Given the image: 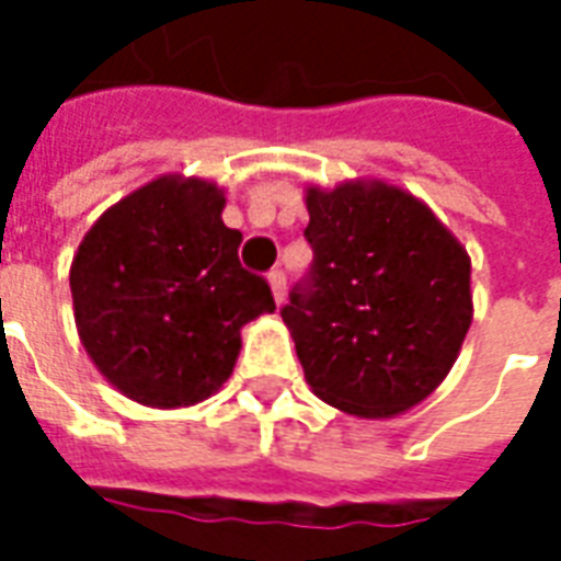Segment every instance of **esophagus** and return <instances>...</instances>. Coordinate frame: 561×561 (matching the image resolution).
Instances as JSON below:
<instances>
[{
	"mask_svg": "<svg viewBox=\"0 0 561 561\" xmlns=\"http://www.w3.org/2000/svg\"><path fill=\"white\" fill-rule=\"evenodd\" d=\"M270 288H273V297H276V304H282L285 300V285H288V276H285V270H270Z\"/></svg>",
	"mask_w": 561,
	"mask_h": 561,
	"instance_id": "esophagus-1",
	"label": "esophagus"
}]
</instances>
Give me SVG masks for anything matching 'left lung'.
I'll use <instances>...</instances> for the list:
<instances>
[{"label": "left lung", "mask_w": 561, "mask_h": 561, "mask_svg": "<svg viewBox=\"0 0 561 561\" xmlns=\"http://www.w3.org/2000/svg\"><path fill=\"white\" fill-rule=\"evenodd\" d=\"M312 264L282 306L318 397L357 417L426 400L471 324V264L417 197L385 183L309 188Z\"/></svg>", "instance_id": "left-lung-1"}]
</instances>
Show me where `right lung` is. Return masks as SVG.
Segmentation results:
<instances>
[{
	"label": "right lung",
	"instance_id": "right-lung-1",
	"mask_svg": "<svg viewBox=\"0 0 561 561\" xmlns=\"http://www.w3.org/2000/svg\"><path fill=\"white\" fill-rule=\"evenodd\" d=\"M207 180L161 176L95 221L71 264L75 321L92 364L128 400L180 409L231 376L240 328L273 312L264 276L240 264Z\"/></svg>",
	"mask_w": 561,
	"mask_h": 561
}]
</instances>
